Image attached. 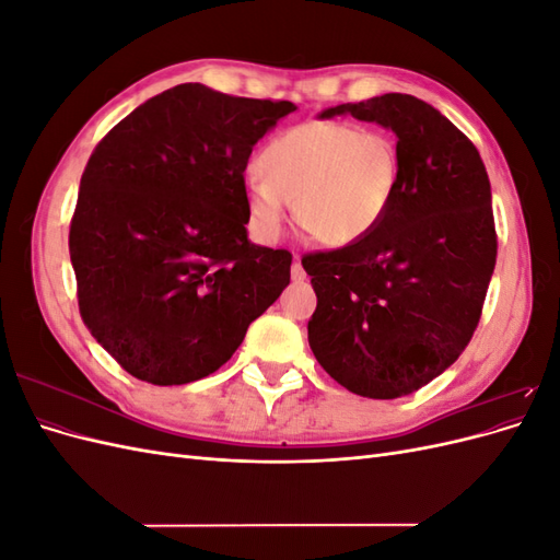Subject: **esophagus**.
I'll return each instance as SVG.
<instances>
[{
	"label": "esophagus",
	"mask_w": 560,
	"mask_h": 560,
	"mask_svg": "<svg viewBox=\"0 0 560 560\" xmlns=\"http://www.w3.org/2000/svg\"><path fill=\"white\" fill-rule=\"evenodd\" d=\"M292 280H294V282L306 280V270H303V266H301V259H299V257H294V264H292Z\"/></svg>",
	"instance_id": "esophagus-1"
}]
</instances>
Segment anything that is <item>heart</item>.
<instances>
[{
    "instance_id": "b5f03b06",
    "label": "heart",
    "mask_w": 560,
    "mask_h": 560,
    "mask_svg": "<svg viewBox=\"0 0 560 560\" xmlns=\"http://www.w3.org/2000/svg\"><path fill=\"white\" fill-rule=\"evenodd\" d=\"M245 184L249 224L276 241L287 202L317 245L346 247L374 231L395 198L399 151L381 130L317 118L270 140Z\"/></svg>"
}]
</instances>
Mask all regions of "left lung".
Instances as JSON below:
<instances>
[{"label": "left lung", "mask_w": 560, "mask_h": 560, "mask_svg": "<svg viewBox=\"0 0 560 560\" xmlns=\"http://www.w3.org/2000/svg\"><path fill=\"white\" fill-rule=\"evenodd\" d=\"M397 135L399 182L366 238L303 254L317 294L311 350L350 393L395 399L460 358L498 257L490 182L477 147L432 105L385 93L338 105Z\"/></svg>", "instance_id": "left-lung-1"}]
</instances>
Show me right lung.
I'll return each instance as SVG.
<instances>
[{
	"instance_id": "obj_1",
	"label": "right lung",
	"mask_w": 560,
	"mask_h": 560,
	"mask_svg": "<svg viewBox=\"0 0 560 560\" xmlns=\"http://www.w3.org/2000/svg\"><path fill=\"white\" fill-rule=\"evenodd\" d=\"M294 109L179 83L93 149L70 224L79 313L130 376L214 374L290 284L292 254L247 241L245 167Z\"/></svg>"
}]
</instances>
